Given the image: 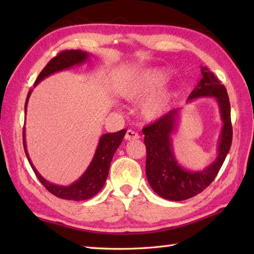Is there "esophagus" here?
Returning a JSON list of instances; mask_svg holds the SVG:
<instances>
[{
	"mask_svg": "<svg viewBox=\"0 0 254 254\" xmlns=\"http://www.w3.org/2000/svg\"><path fill=\"white\" fill-rule=\"evenodd\" d=\"M138 138H139V135L136 132H134L133 130L127 131V134H126L127 141H134V139H138Z\"/></svg>",
	"mask_w": 254,
	"mask_h": 254,
	"instance_id": "1",
	"label": "esophagus"
}]
</instances>
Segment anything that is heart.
I'll list each match as a JSON object with an SVG mask.
<instances>
[{
    "instance_id": "heart-1",
    "label": "heart",
    "mask_w": 254,
    "mask_h": 254,
    "mask_svg": "<svg viewBox=\"0 0 254 254\" xmlns=\"http://www.w3.org/2000/svg\"><path fill=\"white\" fill-rule=\"evenodd\" d=\"M168 79L164 68H144L128 77L121 86V96L128 101H139L154 94ZM171 98L169 89H160L144 102L141 113L146 120H156L166 112Z\"/></svg>"
}]
</instances>
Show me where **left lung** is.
Segmentation results:
<instances>
[{"instance_id":"obj_1","label":"left lung","mask_w":254,"mask_h":254,"mask_svg":"<svg viewBox=\"0 0 254 254\" xmlns=\"http://www.w3.org/2000/svg\"><path fill=\"white\" fill-rule=\"evenodd\" d=\"M201 74L202 78L188 97L187 102L198 98H214L218 106L223 127L219 134L216 158L212 163L202 170H189L177 160L172 135L179 126L182 108L172 109L158 121L143 128L147 152L148 183L155 193L169 201H183L195 196L206 189L217 176L233 141L227 90L206 66L201 67Z\"/></svg>"}]
</instances>
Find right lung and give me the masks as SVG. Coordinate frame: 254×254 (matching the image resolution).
<instances>
[{
    "mask_svg": "<svg viewBox=\"0 0 254 254\" xmlns=\"http://www.w3.org/2000/svg\"><path fill=\"white\" fill-rule=\"evenodd\" d=\"M89 57L90 55L88 52L82 50H65L60 52L56 58H53L52 60L47 64L44 69H42L39 76L36 79L35 86H37L41 80H44L52 74L62 72L64 69H68L73 66L80 65V64L87 62ZM31 93L32 89L29 90L28 95H27L25 104V113L27 112V105H28V100ZM126 133L127 130L123 128L121 131H118L115 133H106L104 135H101L99 138L98 145H97L94 157L91 159L87 169L85 170L84 174L80 176L76 181H74L69 186H60L48 181L39 174V171L36 169V167L32 164V161L29 157L28 150H27L25 127L23 132V143L25 154L27 156V158H28L32 170L35 171L37 178L39 179L42 185H44V187L48 191L51 192L53 195L60 198L72 199V201H85V199H88L95 196L96 194L104 188L108 174H109L112 157L118 147L120 146V144L122 143V139L124 135H126Z\"/></svg>",
    "mask_w": 254,
    "mask_h": 254,
    "instance_id": "right-lung-1",
    "label": "right lung"
}]
</instances>
